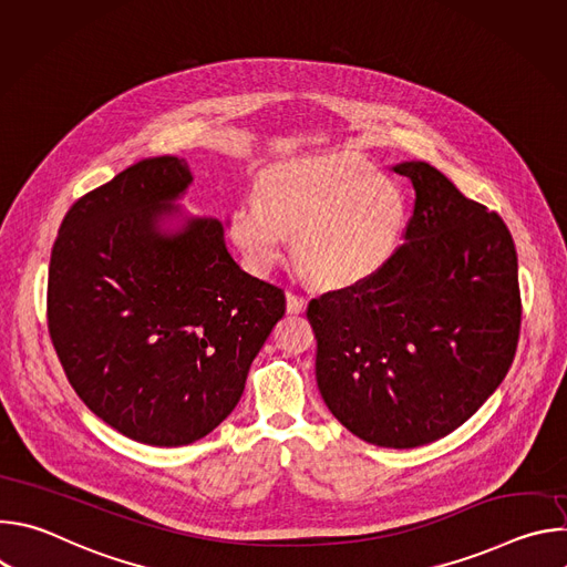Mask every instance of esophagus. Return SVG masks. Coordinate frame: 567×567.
I'll return each mask as SVG.
<instances>
[{
	"label": "esophagus",
	"mask_w": 567,
	"mask_h": 567,
	"mask_svg": "<svg viewBox=\"0 0 567 567\" xmlns=\"http://www.w3.org/2000/svg\"><path fill=\"white\" fill-rule=\"evenodd\" d=\"M305 307H307V300L302 296L287 291V311L289 313H300V311H305Z\"/></svg>",
	"instance_id": "esophagus-1"
}]
</instances>
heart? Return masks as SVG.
<instances>
[{
	"label": "heart",
	"instance_id": "b5f03b06",
	"mask_svg": "<svg viewBox=\"0 0 567 567\" xmlns=\"http://www.w3.org/2000/svg\"><path fill=\"white\" fill-rule=\"evenodd\" d=\"M409 206L401 188L352 154L285 161L260 182L258 202L230 215V239L256 274L287 251L311 280L346 289L377 276L401 247Z\"/></svg>",
	"mask_w": 567,
	"mask_h": 567
}]
</instances>
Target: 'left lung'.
Returning a JSON list of instances; mask_svg holds the SVG:
<instances>
[{
    "label": "left lung",
    "mask_w": 567,
    "mask_h": 567,
    "mask_svg": "<svg viewBox=\"0 0 567 567\" xmlns=\"http://www.w3.org/2000/svg\"><path fill=\"white\" fill-rule=\"evenodd\" d=\"M394 173L415 210L370 280L313 298L316 381L357 437L415 449L462 426L503 383L518 346V258L501 215L426 161Z\"/></svg>",
    "instance_id": "left-lung-1"
}]
</instances>
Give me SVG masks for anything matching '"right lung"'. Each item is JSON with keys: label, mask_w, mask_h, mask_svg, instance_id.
Segmentation results:
<instances>
[{"label": "right lung", "mask_w": 567, "mask_h": 567, "mask_svg": "<svg viewBox=\"0 0 567 567\" xmlns=\"http://www.w3.org/2000/svg\"><path fill=\"white\" fill-rule=\"evenodd\" d=\"M190 184L179 156L138 161L69 208L49 265V334L69 383L150 446L217 429L285 316V291L239 269L224 224L179 206Z\"/></svg>", "instance_id": "right-lung-1"}]
</instances>
